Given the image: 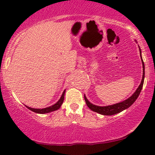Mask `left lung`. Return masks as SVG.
<instances>
[{
  "label": "left lung",
  "instance_id": "obj_1",
  "mask_svg": "<svg viewBox=\"0 0 155 155\" xmlns=\"http://www.w3.org/2000/svg\"><path fill=\"white\" fill-rule=\"evenodd\" d=\"M140 55L142 63H143V78H142L141 83L139 85L138 88H137L136 91L134 92V94H133L131 97H129L128 99H127L125 101H122V102L115 104H113V105L107 106V107H99V106L92 104V103H90V101L87 100V99L86 98L85 95H84V100H85L87 105V107L90 108L92 111L97 112V113L98 114H102V115H104V116H111L118 113H120V112L124 111V110L128 109V107H130V106L135 102V100L137 99V97H138L140 93L141 92L142 88H143V83H144V79H145V65H144L143 58H142V56H141L140 48Z\"/></svg>",
  "mask_w": 155,
  "mask_h": 155
}]
</instances>
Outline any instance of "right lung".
Masks as SVG:
<instances>
[{
	"mask_svg": "<svg viewBox=\"0 0 155 155\" xmlns=\"http://www.w3.org/2000/svg\"><path fill=\"white\" fill-rule=\"evenodd\" d=\"M65 92V90H64V92H63V94H62V95H61L60 99H59V100L57 101L55 104L51 106V107H49L44 108V109H34V108H30L29 107H27V106H26V107L28 108V109L29 110H31V111H32L37 114H47V113H49V112L56 111V110L60 109L61 106L62 105L63 100H64Z\"/></svg>",
	"mask_w": 155,
	"mask_h": 155,
	"instance_id": "right-lung-1",
	"label": "right lung"
}]
</instances>
